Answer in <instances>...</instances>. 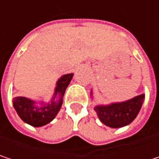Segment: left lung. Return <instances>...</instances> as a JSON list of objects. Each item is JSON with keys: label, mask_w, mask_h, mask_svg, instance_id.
I'll use <instances>...</instances> for the list:
<instances>
[{"label": "left lung", "mask_w": 159, "mask_h": 159, "mask_svg": "<svg viewBox=\"0 0 159 159\" xmlns=\"http://www.w3.org/2000/svg\"><path fill=\"white\" fill-rule=\"evenodd\" d=\"M90 96L93 98L92 90ZM145 99V94H140L130 99L111 102L109 104H98L94 107L98 118L106 126L112 129L129 125L139 115Z\"/></svg>", "instance_id": "obj_1"}]
</instances>
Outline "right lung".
Listing matches in <instances>:
<instances>
[{"label": "right lung", "instance_id": "right-lung-1", "mask_svg": "<svg viewBox=\"0 0 159 159\" xmlns=\"http://www.w3.org/2000/svg\"><path fill=\"white\" fill-rule=\"evenodd\" d=\"M73 73L62 75L56 82L54 93L48 101L43 99L36 100L26 97H15L13 98V107L19 117L29 125L40 128L51 122L62 106L63 97L68 88Z\"/></svg>", "mask_w": 159, "mask_h": 159}]
</instances>
